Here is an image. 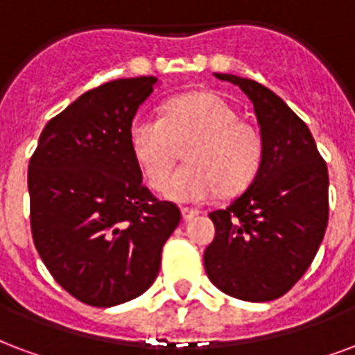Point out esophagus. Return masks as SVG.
I'll return each mask as SVG.
<instances>
[{"mask_svg":"<svg viewBox=\"0 0 355 355\" xmlns=\"http://www.w3.org/2000/svg\"><path fill=\"white\" fill-rule=\"evenodd\" d=\"M180 212H182V218H184V220H191V218H196L199 214L198 209H190V207H182Z\"/></svg>","mask_w":355,"mask_h":355,"instance_id":"1","label":"esophagus"}]
</instances>
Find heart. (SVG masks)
Listing matches in <instances>:
<instances>
[{"mask_svg":"<svg viewBox=\"0 0 355 355\" xmlns=\"http://www.w3.org/2000/svg\"><path fill=\"white\" fill-rule=\"evenodd\" d=\"M186 142L189 165L169 179L178 146ZM128 143L148 184L164 190L167 184L165 198L177 203L246 190L258 177L265 150L258 125L239 118L225 97L207 90L171 97L162 118L137 114L128 128Z\"/></svg>","mask_w":355,"mask_h":355,"instance_id":"obj_1","label":"heart"}]
</instances>
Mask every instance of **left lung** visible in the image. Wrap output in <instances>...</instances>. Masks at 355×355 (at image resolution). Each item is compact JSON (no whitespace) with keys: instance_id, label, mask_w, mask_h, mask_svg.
Returning <instances> with one entry per match:
<instances>
[{"instance_id":"obj_1","label":"left lung","mask_w":355,"mask_h":355,"mask_svg":"<svg viewBox=\"0 0 355 355\" xmlns=\"http://www.w3.org/2000/svg\"><path fill=\"white\" fill-rule=\"evenodd\" d=\"M248 96L263 135L258 177L225 209L211 212L216 235L205 271L243 301H272L311 267L329 220V175L311 130L280 97L250 78L214 73Z\"/></svg>"}]
</instances>
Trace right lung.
<instances>
[{
	"instance_id": "right-lung-1",
	"label": "right lung",
	"mask_w": 355,
	"mask_h": 355,
	"mask_svg": "<svg viewBox=\"0 0 355 355\" xmlns=\"http://www.w3.org/2000/svg\"><path fill=\"white\" fill-rule=\"evenodd\" d=\"M156 77L118 78L86 92L44 125L28 167L33 244L58 284L92 306L139 297L156 280L180 222L143 184L128 143Z\"/></svg>"
}]
</instances>
